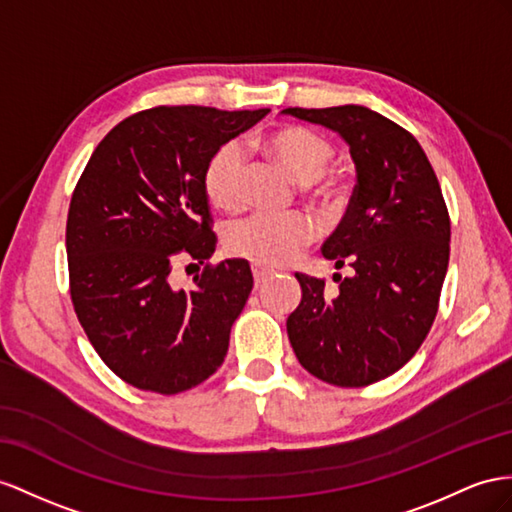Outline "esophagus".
Here are the masks:
<instances>
[{
	"label": "esophagus",
	"instance_id": "1",
	"mask_svg": "<svg viewBox=\"0 0 512 512\" xmlns=\"http://www.w3.org/2000/svg\"><path fill=\"white\" fill-rule=\"evenodd\" d=\"M270 277H272V270H270V268L253 266V279H255V285H257V287H259L261 283H266Z\"/></svg>",
	"mask_w": 512,
	"mask_h": 512
}]
</instances>
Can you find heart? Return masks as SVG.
I'll return each instance as SVG.
<instances>
[{
  "label": "heart",
  "mask_w": 512,
  "mask_h": 512,
  "mask_svg": "<svg viewBox=\"0 0 512 512\" xmlns=\"http://www.w3.org/2000/svg\"><path fill=\"white\" fill-rule=\"evenodd\" d=\"M259 147L272 157L287 175L305 186V194L324 212H337L346 203L348 181L329 173L335 160V144L307 127H281L261 138ZM248 157L240 142H225L209 157L203 170L207 199L222 212H238L244 205ZM316 227L305 214H255L227 229L225 244L233 257L255 266L279 268L305 248Z\"/></svg>",
  "instance_id": "b5f03b06"
}]
</instances>
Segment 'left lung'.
I'll return each instance as SVG.
<instances>
[{
	"instance_id": "8db88e82",
	"label": "left lung",
	"mask_w": 512,
	"mask_h": 512,
	"mask_svg": "<svg viewBox=\"0 0 512 512\" xmlns=\"http://www.w3.org/2000/svg\"><path fill=\"white\" fill-rule=\"evenodd\" d=\"M300 121L342 136L357 166L346 216L322 255L339 277L296 274L303 298L287 335L303 368L337 387H368L398 372L430 331L450 261V214L424 149L383 114L363 106L287 108Z\"/></svg>"
}]
</instances>
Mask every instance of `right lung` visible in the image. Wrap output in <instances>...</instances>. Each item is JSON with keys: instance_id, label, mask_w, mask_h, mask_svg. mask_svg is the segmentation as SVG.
<instances>
[{"instance_id": "1", "label": "right lung", "mask_w": 512, "mask_h": 512, "mask_svg": "<svg viewBox=\"0 0 512 512\" xmlns=\"http://www.w3.org/2000/svg\"><path fill=\"white\" fill-rule=\"evenodd\" d=\"M261 110L157 106L127 116L90 155L67 218L73 309L101 361L142 391L175 396L227 357L253 290L251 266L216 251L203 170ZM181 260L204 266L192 291L172 287Z\"/></svg>"}]
</instances>
